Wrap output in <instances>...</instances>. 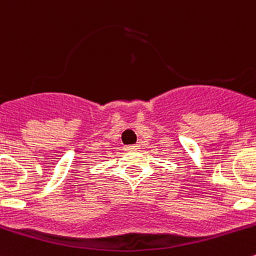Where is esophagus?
I'll list each match as a JSON object with an SVG mask.
<instances>
[{"mask_svg": "<svg viewBox=\"0 0 256 256\" xmlns=\"http://www.w3.org/2000/svg\"><path fill=\"white\" fill-rule=\"evenodd\" d=\"M139 149V144H132V146H126L124 150H136Z\"/></svg>", "mask_w": 256, "mask_h": 256, "instance_id": "1", "label": "esophagus"}]
</instances>
